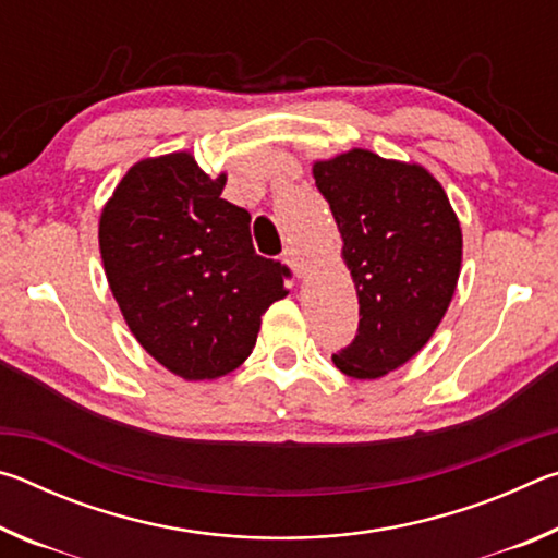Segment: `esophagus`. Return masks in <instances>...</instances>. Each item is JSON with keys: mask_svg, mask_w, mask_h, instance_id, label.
I'll return each instance as SVG.
<instances>
[{"mask_svg": "<svg viewBox=\"0 0 558 558\" xmlns=\"http://www.w3.org/2000/svg\"><path fill=\"white\" fill-rule=\"evenodd\" d=\"M282 260L288 263V266L292 268V272H295V276H302V270H305V258H302L300 251L292 248V245H288V248L282 251Z\"/></svg>", "mask_w": 558, "mask_h": 558, "instance_id": "esophagus-1", "label": "esophagus"}]
</instances>
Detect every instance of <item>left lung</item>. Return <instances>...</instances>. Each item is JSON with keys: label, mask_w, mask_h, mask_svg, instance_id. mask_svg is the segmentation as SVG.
I'll use <instances>...</instances> for the list:
<instances>
[{"label": "left lung", "mask_w": 558, "mask_h": 558, "mask_svg": "<svg viewBox=\"0 0 558 558\" xmlns=\"http://www.w3.org/2000/svg\"><path fill=\"white\" fill-rule=\"evenodd\" d=\"M313 174L359 298L356 337L332 362L354 379H379L418 354L446 315L460 276V223L418 165L352 149Z\"/></svg>", "instance_id": "1"}]
</instances>
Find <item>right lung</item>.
Returning a JSON list of instances; mask_svg holds the SVG:
<instances>
[{
	"instance_id": "add662e5",
	"label": "right lung",
	"mask_w": 558,
	"mask_h": 558,
	"mask_svg": "<svg viewBox=\"0 0 558 558\" xmlns=\"http://www.w3.org/2000/svg\"><path fill=\"white\" fill-rule=\"evenodd\" d=\"M223 184L186 153L143 159L100 216V256L122 317L159 364L189 381L245 362L290 278L288 266L253 248L251 214L221 199Z\"/></svg>"
}]
</instances>
